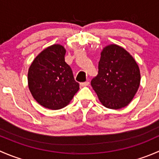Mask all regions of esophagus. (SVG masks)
<instances>
[{"instance_id": "1", "label": "esophagus", "mask_w": 159, "mask_h": 159, "mask_svg": "<svg viewBox=\"0 0 159 159\" xmlns=\"http://www.w3.org/2000/svg\"><path fill=\"white\" fill-rule=\"evenodd\" d=\"M89 84V81H85V82H82L80 84V85L81 86V87H85V86H88Z\"/></svg>"}]
</instances>
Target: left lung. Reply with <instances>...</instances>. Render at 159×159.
<instances>
[{
    "label": "left lung",
    "instance_id": "obj_1",
    "mask_svg": "<svg viewBox=\"0 0 159 159\" xmlns=\"http://www.w3.org/2000/svg\"><path fill=\"white\" fill-rule=\"evenodd\" d=\"M140 81V70L134 57L121 46L109 44L101 52L98 74L91 84L104 106L120 109L131 102Z\"/></svg>",
    "mask_w": 159,
    "mask_h": 159
}]
</instances>
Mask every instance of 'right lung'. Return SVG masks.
Segmentation results:
<instances>
[{"label": "right lung", "mask_w": 159, "mask_h": 159, "mask_svg": "<svg viewBox=\"0 0 159 159\" xmlns=\"http://www.w3.org/2000/svg\"><path fill=\"white\" fill-rule=\"evenodd\" d=\"M66 50L58 44L43 50L32 61L28 88L39 105L51 110L64 108L79 90L70 67L65 61Z\"/></svg>", "instance_id": "add662e5"}]
</instances>
